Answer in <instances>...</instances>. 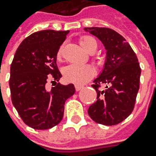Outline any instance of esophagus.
I'll use <instances>...</instances> for the list:
<instances>
[{
	"mask_svg": "<svg viewBox=\"0 0 156 156\" xmlns=\"http://www.w3.org/2000/svg\"><path fill=\"white\" fill-rule=\"evenodd\" d=\"M75 87L76 91H80L81 88L83 87V86H81V85H75Z\"/></svg>",
	"mask_w": 156,
	"mask_h": 156,
	"instance_id": "1",
	"label": "esophagus"
}]
</instances>
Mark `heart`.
<instances>
[{
	"label": "heart",
	"mask_w": 156,
	"mask_h": 156,
	"mask_svg": "<svg viewBox=\"0 0 156 156\" xmlns=\"http://www.w3.org/2000/svg\"><path fill=\"white\" fill-rule=\"evenodd\" d=\"M79 43L88 53H94L97 48L96 40L89 35H82L79 39ZM56 60H62V47L58 48ZM63 77L65 81L75 84H84L94 75V69L90 65H69L63 69Z\"/></svg>",
	"instance_id": "obj_1"
}]
</instances>
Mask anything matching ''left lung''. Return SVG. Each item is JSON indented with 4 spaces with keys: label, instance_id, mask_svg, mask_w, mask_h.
I'll use <instances>...</instances> for the list:
<instances>
[{
    "label": "left lung",
    "instance_id": "1",
    "mask_svg": "<svg viewBox=\"0 0 156 156\" xmlns=\"http://www.w3.org/2000/svg\"><path fill=\"white\" fill-rule=\"evenodd\" d=\"M85 30L101 40L107 50L104 69L92 85L96 90L97 101L87 113L95 122L116 125L135 108L140 87V64L128 41L116 31L97 27H86Z\"/></svg>",
    "mask_w": 156,
    "mask_h": 156
}]
</instances>
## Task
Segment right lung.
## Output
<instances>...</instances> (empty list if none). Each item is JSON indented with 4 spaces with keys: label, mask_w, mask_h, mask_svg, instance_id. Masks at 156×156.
Returning <instances> with one entry per match:
<instances>
[{
    "label": "right lung",
    "mask_w": 156,
    "mask_h": 156,
    "mask_svg": "<svg viewBox=\"0 0 156 156\" xmlns=\"http://www.w3.org/2000/svg\"><path fill=\"white\" fill-rule=\"evenodd\" d=\"M69 31H38L22 41L10 67L9 87L12 103L21 120L34 129H48L62 120L66 100L75 92V86L59 82L50 91L48 80L62 77L56 53Z\"/></svg>",
    "instance_id": "right-lung-1"
}]
</instances>
